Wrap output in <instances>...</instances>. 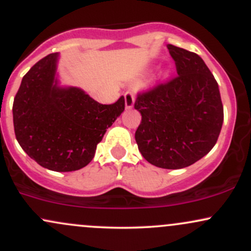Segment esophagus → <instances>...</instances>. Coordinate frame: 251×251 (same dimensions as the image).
<instances>
[{"label": "esophagus", "instance_id": "34e87169", "mask_svg": "<svg viewBox=\"0 0 251 251\" xmlns=\"http://www.w3.org/2000/svg\"><path fill=\"white\" fill-rule=\"evenodd\" d=\"M134 102H135L134 96L131 93V92H127V93L125 94V107H126V109L133 108Z\"/></svg>", "mask_w": 251, "mask_h": 251}]
</instances>
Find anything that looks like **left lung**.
Here are the masks:
<instances>
[{"mask_svg":"<svg viewBox=\"0 0 251 251\" xmlns=\"http://www.w3.org/2000/svg\"><path fill=\"white\" fill-rule=\"evenodd\" d=\"M178 76L139 94L142 114L135 131L140 153L150 164L177 170L200 160L214 148L223 125L220 88L203 59L168 45Z\"/></svg>","mask_w":251,"mask_h":251,"instance_id":"left-lung-1","label":"left lung"}]
</instances>
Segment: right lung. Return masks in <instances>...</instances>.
Listing matches in <instances>:
<instances>
[{"label":"right lung","mask_w":251,"mask_h":251,"mask_svg":"<svg viewBox=\"0 0 251 251\" xmlns=\"http://www.w3.org/2000/svg\"><path fill=\"white\" fill-rule=\"evenodd\" d=\"M59 59V53L45 56L22 77L13 122L17 142L31 159L51 171L71 172L93 159L103 134L125 109V99L102 105L82 88L61 85Z\"/></svg>","instance_id":"add662e5"}]
</instances>
